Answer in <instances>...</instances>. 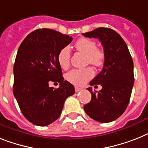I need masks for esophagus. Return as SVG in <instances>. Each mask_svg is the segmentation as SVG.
<instances>
[{"mask_svg":"<svg viewBox=\"0 0 148 148\" xmlns=\"http://www.w3.org/2000/svg\"><path fill=\"white\" fill-rule=\"evenodd\" d=\"M80 90H82V88H80V87H75V91H76V92H79V91H80Z\"/></svg>","mask_w":148,"mask_h":148,"instance_id":"obj_1","label":"esophagus"}]
</instances>
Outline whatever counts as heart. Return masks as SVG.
Here are the masks:
<instances>
[{
  "label": "heart",
  "instance_id": "heart-1",
  "mask_svg": "<svg viewBox=\"0 0 148 148\" xmlns=\"http://www.w3.org/2000/svg\"><path fill=\"white\" fill-rule=\"evenodd\" d=\"M75 49L80 52L86 54L85 62L90 64L96 68L103 66L105 60V54L101 49H97L94 41L87 38H80L74 44ZM58 62L62 69H67L70 66L71 54L68 47L62 48L58 53ZM93 76V71L91 68L72 69L66 74L68 81L77 86H82Z\"/></svg>",
  "mask_w": 148,
  "mask_h": 148
}]
</instances>
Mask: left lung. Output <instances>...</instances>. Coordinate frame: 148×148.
<instances>
[{
	"mask_svg": "<svg viewBox=\"0 0 148 148\" xmlns=\"http://www.w3.org/2000/svg\"><path fill=\"white\" fill-rule=\"evenodd\" d=\"M82 35L99 39L105 54L103 70L90 82V86L100 84L102 89L87 88L92 98L84 109L97 122H112L123 114L130 100L134 80L132 58L123 39L112 29L99 27Z\"/></svg>",
	"mask_w": 148,
	"mask_h": 148,
	"instance_id": "1",
	"label": "left lung"
}]
</instances>
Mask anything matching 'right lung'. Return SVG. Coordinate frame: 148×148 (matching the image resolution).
I'll list each match as a JSON object with an SVG mask.
<instances>
[{
	"label": "right lung",
	"instance_id": "1",
	"mask_svg": "<svg viewBox=\"0 0 148 148\" xmlns=\"http://www.w3.org/2000/svg\"><path fill=\"white\" fill-rule=\"evenodd\" d=\"M72 39L51 29H38L18 49L13 92L24 117L36 125L46 126L57 120L66 99L75 93L74 86L64 80L57 59L58 51ZM50 82H60V86L50 88Z\"/></svg>",
	"mask_w": 148,
	"mask_h": 148
}]
</instances>
